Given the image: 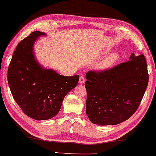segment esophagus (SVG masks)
Masks as SVG:
<instances>
[{
  "label": "esophagus",
  "mask_w": 156,
  "mask_h": 156,
  "mask_svg": "<svg viewBox=\"0 0 156 156\" xmlns=\"http://www.w3.org/2000/svg\"><path fill=\"white\" fill-rule=\"evenodd\" d=\"M80 83H83L85 82V78L83 76H81L80 77V81H79Z\"/></svg>",
  "instance_id": "34e87169"
}]
</instances>
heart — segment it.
<instances>
[{
  "instance_id": "obj_1",
  "label": "heart",
  "mask_w": 156,
  "mask_h": 156,
  "mask_svg": "<svg viewBox=\"0 0 156 156\" xmlns=\"http://www.w3.org/2000/svg\"><path fill=\"white\" fill-rule=\"evenodd\" d=\"M119 58V54H113L107 56L104 61H102L98 66V68L100 70H107L113 66V65L118 61Z\"/></svg>"
}]
</instances>
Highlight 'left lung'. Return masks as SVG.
I'll use <instances>...</instances> for the list:
<instances>
[{"mask_svg":"<svg viewBox=\"0 0 156 156\" xmlns=\"http://www.w3.org/2000/svg\"><path fill=\"white\" fill-rule=\"evenodd\" d=\"M86 112L93 123L117 125L136 111L148 83L147 64L143 54H132L128 61L86 75Z\"/></svg>","mask_w":156,"mask_h":156,"instance_id":"8db88e82","label":"left lung"}]
</instances>
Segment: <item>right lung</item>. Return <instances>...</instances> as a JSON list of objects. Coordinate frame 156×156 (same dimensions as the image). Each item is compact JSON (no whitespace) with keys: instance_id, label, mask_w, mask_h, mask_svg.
<instances>
[{"instance_id":"add662e5","label":"right lung","mask_w":156,"mask_h":156,"mask_svg":"<svg viewBox=\"0 0 156 156\" xmlns=\"http://www.w3.org/2000/svg\"><path fill=\"white\" fill-rule=\"evenodd\" d=\"M45 33L35 31L19 43L8 67L12 95L23 113L35 120H47L61 109L66 95L77 85L80 75L66 76L37 63L33 53L37 38Z\"/></svg>"}]
</instances>
